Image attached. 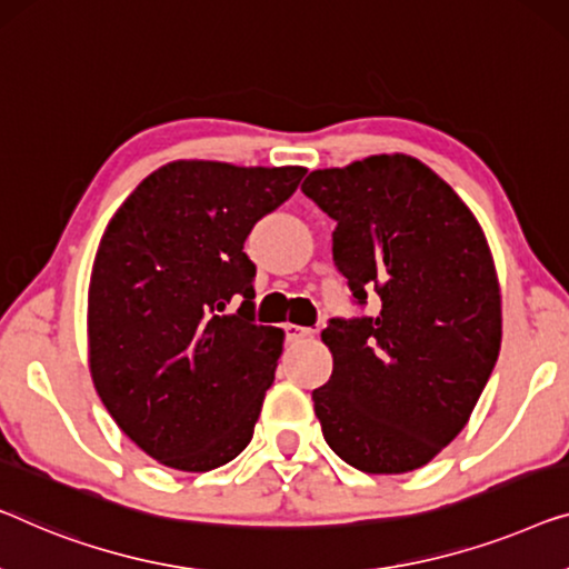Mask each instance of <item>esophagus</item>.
I'll return each instance as SVG.
<instances>
[{"instance_id": "esophagus-1", "label": "esophagus", "mask_w": 569, "mask_h": 569, "mask_svg": "<svg viewBox=\"0 0 569 569\" xmlns=\"http://www.w3.org/2000/svg\"><path fill=\"white\" fill-rule=\"evenodd\" d=\"M284 333H287V341H300V339H305V336H310L312 331H310V328H305V326L287 323L284 326Z\"/></svg>"}]
</instances>
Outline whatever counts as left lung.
<instances>
[{"instance_id":"1","label":"left lung","mask_w":569,"mask_h":569,"mask_svg":"<svg viewBox=\"0 0 569 569\" xmlns=\"http://www.w3.org/2000/svg\"><path fill=\"white\" fill-rule=\"evenodd\" d=\"M302 192L336 220L333 261L375 318L331 320L333 375L312 390L323 439L367 475L431 462L467 426L503 339L488 238L423 161L380 153L316 169Z\"/></svg>"}]
</instances>
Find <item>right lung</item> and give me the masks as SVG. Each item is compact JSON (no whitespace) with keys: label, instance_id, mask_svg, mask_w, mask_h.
Listing matches in <instances>:
<instances>
[{"label":"right lung","instance_id":"obj_1","mask_svg":"<svg viewBox=\"0 0 569 569\" xmlns=\"http://www.w3.org/2000/svg\"><path fill=\"white\" fill-rule=\"evenodd\" d=\"M305 171L179 159L104 228L87 295L89 372L120 431L163 467L210 472L249 447L284 331L253 323L243 243Z\"/></svg>","mask_w":569,"mask_h":569}]
</instances>
